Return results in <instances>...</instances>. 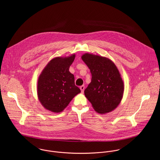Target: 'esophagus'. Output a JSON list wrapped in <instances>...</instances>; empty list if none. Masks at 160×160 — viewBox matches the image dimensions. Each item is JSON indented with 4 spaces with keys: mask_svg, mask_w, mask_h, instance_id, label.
Segmentation results:
<instances>
[{
    "mask_svg": "<svg viewBox=\"0 0 160 160\" xmlns=\"http://www.w3.org/2000/svg\"><path fill=\"white\" fill-rule=\"evenodd\" d=\"M84 89H85L84 86H81V87H80V89H81V92H82V93H83V92H84Z\"/></svg>",
    "mask_w": 160,
    "mask_h": 160,
    "instance_id": "obj_1",
    "label": "esophagus"
}]
</instances>
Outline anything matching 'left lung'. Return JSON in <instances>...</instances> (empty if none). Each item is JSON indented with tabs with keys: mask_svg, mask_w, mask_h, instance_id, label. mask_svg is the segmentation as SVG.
Segmentation results:
<instances>
[{
	"mask_svg": "<svg viewBox=\"0 0 160 160\" xmlns=\"http://www.w3.org/2000/svg\"><path fill=\"white\" fill-rule=\"evenodd\" d=\"M81 58L92 74L91 82L84 91L86 97L96 112H112L120 103L124 89L118 69L107 57L86 53Z\"/></svg>",
	"mask_w": 160,
	"mask_h": 160,
	"instance_id": "1",
	"label": "left lung"
}]
</instances>
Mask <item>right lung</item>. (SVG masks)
Returning <instances> with one entry per match:
<instances>
[{
    "label": "right lung",
    "mask_w": 160,
    "mask_h": 160,
    "mask_svg": "<svg viewBox=\"0 0 160 160\" xmlns=\"http://www.w3.org/2000/svg\"><path fill=\"white\" fill-rule=\"evenodd\" d=\"M75 56L72 54L69 57L53 58L39 76L38 97L46 110L53 113L62 112L81 92L75 86L74 75L69 71Z\"/></svg>",
    "instance_id": "right-lung-1"
}]
</instances>
